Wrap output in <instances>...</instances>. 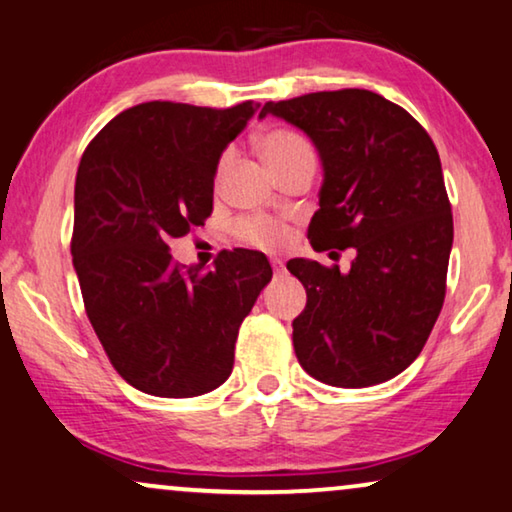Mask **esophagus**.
<instances>
[{"mask_svg":"<svg viewBox=\"0 0 512 512\" xmlns=\"http://www.w3.org/2000/svg\"><path fill=\"white\" fill-rule=\"evenodd\" d=\"M271 267H274V274H281V271H283V262H281V260H271Z\"/></svg>","mask_w":512,"mask_h":512,"instance_id":"obj_1","label":"esophagus"}]
</instances>
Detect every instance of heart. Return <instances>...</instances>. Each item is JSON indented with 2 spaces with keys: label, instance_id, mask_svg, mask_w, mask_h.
<instances>
[{
  "label": "heart",
  "instance_id": "heart-1",
  "mask_svg": "<svg viewBox=\"0 0 512 512\" xmlns=\"http://www.w3.org/2000/svg\"><path fill=\"white\" fill-rule=\"evenodd\" d=\"M257 147H260L262 159L267 161L271 170L288 166V163L302 159V156H313L309 142L295 131H288V128H274V131L264 133L260 142H257ZM222 170L224 161L217 168V175H222ZM231 231H234V238L238 243L264 252L281 250L290 241V229L264 215H245L234 222V229Z\"/></svg>",
  "mask_w": 512,
  "mask_h": 512
}]
</instances>
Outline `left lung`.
Instances as JSON below:
<instances>
[{"label": "left lung", "instance_id": "left-lung-1", "mask_svg": "<svg viewBox=\"0 0 512 512\" xmlns=\"http://www.w3.org/2000/svg\"><path fill=\"white\" fill-rule=\"evenodd\" d=\"M318 147L325 180L309 241L356 250L351 269L290 260L306 288L292 320L299 365L339 388L393 379L414 363L440 316L454 241L438 149L395 102L363 88L267 102Z\"/></svg>", "mask_w": 512, "mask_h": 512}]
</instances>
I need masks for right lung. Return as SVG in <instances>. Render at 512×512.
<instances>
[{
    "label": "right lung",
    "instance_id": "right-lung-1",
    "mask_svg": "<svg viewBox=\"0 0 512 512\" xmlns=\"http://www.w3.org/2000/svg\"><path fill=\"white\" fill-rule=\"evenodd\" d=\"M260 107L152 100L88 142L74 182L72 262L86 316L128 384L159 398L215 391L238 327L271 281L257 250L182 267L168 243L213 213L217 161Z\"/></svg>",
    "mask_w": 512,
    "mask_h": 512
}]
</instances>
